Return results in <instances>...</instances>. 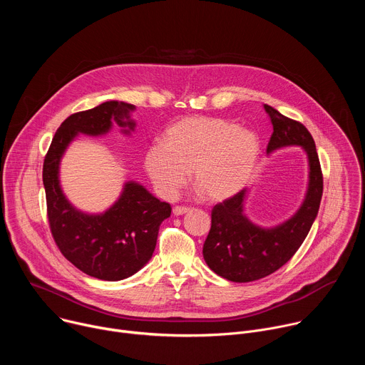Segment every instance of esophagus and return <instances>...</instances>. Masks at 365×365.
Wrapping results in <instances>:
<instances>
[{"label":"esophagus","instance_id":"34e87169","mask_svg":"<svg viewBox=\"0 0 365 365\" xmlns=\"http://www.w3.org/2000/svg\"><path fill=\"white\" fill-rule=\"evenodd\" d=\"M190 211V207L189 206H175L173 207V214L176 215V217H179V215H183V214H186V212H189Z\"/></svg>","mask_w":365,"mask_h":365}]
</instances>
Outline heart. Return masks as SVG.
Listing matches in <instances>:
<instances>
[{"mask_svg": "<svg viewBox=\"0 0 365 365\" xmlns=\"http://www.w3.org/2000/svg\"><path fill=\"white\" fill-rule=\"evenodd\" d=\"M259 155V141L248 130L215 117H187L170 125L163 144H151L145 170L160 196L173 199L192 169L193 182L210 200H225L245 187Z\"/></svg>", "mask_w": 365, "mask_h": 365, "instance_id": "heart-1", "label": "heart"}]
</instances>
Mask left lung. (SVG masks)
Returning <instances> with one entry per match:
<instances>
[{"mask_svg": "<svg viewBox=\"0 0 365 365\" xmlns=\"http://www.w3.org/2000/svg\"><path fill=\"white\" fill-rule=\"evenodd\" d=\"M264 110L273 125L267 153L287 145L303 147L309 160V185L299 211L273 228L258 227L244 215L245 189L214 206L203 258L212 272L235 283L259 280L289 262L314 224L324 192L317 145L307 128L270 106H264Z\"/></svg>", "mask_w": 365, "mask_h": 365, "instance_id": "left-lung-1", "label": "left lung"}]
</instances>
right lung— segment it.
Instances as JSON below:
<instances>
[{
  "mask_svg": "<svg viewBox=\"0 0 365 365\" xmlns=\"http://www.w3.org/2000/svg\"><path fill=\"white\" fill-rule=\"evenodd\" d=\"M131 103L108 101L75 113L58 128L43 163L48 227L56 245L85 274L117 282L137 273L151 258L160 224L170 217L172 206L154 197L138 183L127 182L120 199L101 215L83 214L69 203L59 185V165L78 133L101 135L113 120L124 133L134 130Z\"/></svg>",
  "mask_w": 365,
  "mask_h": 365,
  "instance_id": "add662e5",
  "label": "right lung"
}]
</instances>
